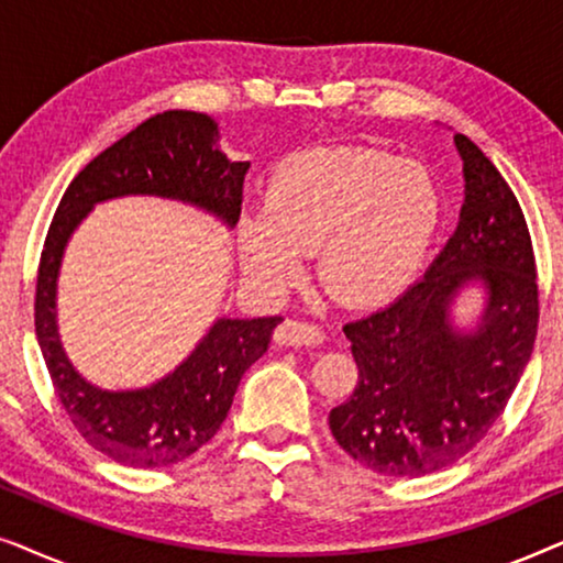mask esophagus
Instances as JSON below:
<instances>
[{
  "label": "esophagus",
  "mask_w": 563,
  "mask_h": 563,
  "mask_svg": "<svg viewBox=\"0 0 563 563\" xmlns=\"http://www.w3.org/2000/svg\"><path fill=\"white\" fill-rule=\"evenodd\" d=\"M322 330L314 325H307V322L299 320H284L279 328H276V343L284 345H318L322 343Z\"/></svg>",
  "instance_id": "34e87169"
}]
</instances>
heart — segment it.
I'll list each match as a JSON object with an SVG mask.
<instances>
[{"label": "heart", "mask_w": 563, "mask_h": 563, "mask_svg": "<svg viewBox=\"0 0 563 563\" xmlns=\"http://www.w3.org/2000/svg\"><path fill=\"white\" fill-rule=\"evenodd\" d=\"M441 222V191L412 161L368 148H310L268 176L264 207L238 222L243 272L287 291L314 251V276L335 302L374 307L415 279Z\"/></svg>", "instance_id": "obj_1"}]
</instances>
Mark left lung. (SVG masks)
I'll return each mask as SVG.
<instances>
[{
	"label": "left lung",
	"mask_w": 563,
	"mask_h": 563,
	"mask_svg": "<svg viewBox=\"0 0 563 563\" xmlns=\"http://www.w3.org/2000/svg\"><path fill=\"white\" fill-rule=\"evenodd\" d=\"M453 143L464 164L459 225L418 284L343 328L358 384L328 418L353 461L397 479L441 472L472 451L536 343V258L518 199L466 135ZM468 288L483 289V307L464 327L452 307Z\"/></svg>",
	"instance_id": "obj_1"
}]
</instances>
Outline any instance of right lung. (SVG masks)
Masks as SVG:
<instances>
[{"instance_id": "obj_1", "label": "right lung", "mask_w": 563, "mask_h": 563, "mask_svg": "<svg viewBox=\"0 0 563 563\" xmlns=\"http://www.w3.org/2000/svg\"><path fill=\"white\" fill-rule=\"evenodd\" d=\"M249 161H230L210 114H153L99 153L68 184L45 238L35 289V335L56 395L76 430L104 456L133 468L189 459L218 433L249 366L264 356L282 318H218L174 372L135 389L84 379L58 333V276L66 245L97 205L161 197L197 207L228 230L241 218Z\"/></svg>"}]
</instances>
